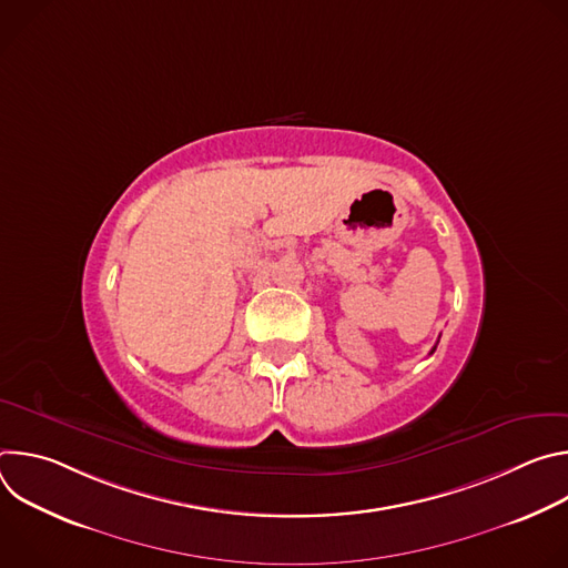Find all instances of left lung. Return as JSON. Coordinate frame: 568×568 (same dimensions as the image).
I'll return each instance as SVG.
<instances>
[{
  "label": "left lung",
  "mask_w": 568,
  "mask_h": 568,
  "mask_svg": "<svg viewBox=\"0 0 568 568\" xmlns=\"http://www.w3.org/2000/svg\"><path fill=\"white\" fill-rule=\"evenodd\" d=\"M434 351H436V346H434V348H432V353H434Z\"/></svg>",
  "instance_id": "left-lung-1"
}]
</instances>
